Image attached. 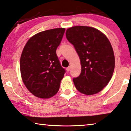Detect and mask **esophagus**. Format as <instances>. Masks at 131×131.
<instances>
[{"mask_svg":"<svg viewBox=\"0 0 131 131\" xmlns=\"http://www.w3.org/2000/svg\"><path fill=\"white\" fill-rule=\"evenodd\" d=\"M70 70H71V67H70V66H69V67H68L67 68H66V71L67 72H69Z\"/></svg>","mask_w":131,"mask_h":131,"instance_id":"esophagus-1","label":"esophagus"}]
</instances>
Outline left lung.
<instances>
[{"label": "left lung", "instance_id": "8db88e82", "mask_svg": "<svg viewBox=\"0 0 131 131\" xmlns=\"http://www.w3.org/2000/svg\"><path fill=\"white\" fill-rule=\"evenodd\" d=\"M68 41L79 56L81 73L73 79L78 91L90 95L98 93L110 81L115 68V56L108 39L101 31L77 26L66 30Z\"/></svg>", "mask_w": 131, "mask_h": 131}]
</instances>
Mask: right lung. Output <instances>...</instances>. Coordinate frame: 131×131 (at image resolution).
<instances>
[{"label":"right lung","mask_w":131,"mask_h":131,"mask_svg":"<svg viewBox=\"0 0 131 131\" xmlns=\"http://www.w3.org/2000/svg\"><path fill=\"white\" fill-rule=\"evenodd\" d=\"M65 28L40 32L29 39L20 60L22 81L35 96L49 98L60 87L65 70L56 54V49L63 38Z\"/></svg>","instance_id":"1"}]
</instances>
